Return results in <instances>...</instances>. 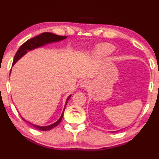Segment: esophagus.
Listing matches in <instances>:
<instances>
[{
  "label": "esophagus",
  "instance_id": "34e87169",
  "mask_svg": "<svg viewBox=\"0 0 159 159\" xmlns=\"http://www.w3.org/2000/svg\"><path fill=\"white\" fill-rule=\"evenodd\" d=\"M80 86H81V88H84V89H87V88H89V86H90V83L88 81H87V80H84V81L81 82Z\"/></svg>",
  "mask_w": 159,
  "mask_h": 159
}]
</instances>
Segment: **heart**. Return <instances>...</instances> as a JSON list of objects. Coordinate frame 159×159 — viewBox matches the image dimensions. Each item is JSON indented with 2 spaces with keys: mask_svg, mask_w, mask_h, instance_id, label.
Returning a JSON list of instances; mask_svg holds the SVG:
<instances>
[{
  "mask_svg": "<svg viewBox=\"0 0 159 159\" xmlns=\"http://www.w3.org/2000/svg\"><path fill=\"white\" fill-rule=\"evenodd\" d=\"M115 50V47L109 43H103L97 45L92 52V55L95 58H104L112 54Z\"/></svg>",
  "mask_w": 159,
  "mask_h": 159,
  "instance_id": "1",
  "label": "heart"
}]
</instances>
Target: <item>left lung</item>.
Here are the masks:
<instances>
[{
	"label": "left lung",
	"mask_w": 159,
	"mask_h": 159,
	"mask_svg": "<svg viewBox=\"0 0 159 159\" xmlns=\"http://www.w3.org/2000/svg\"><path fill=\"white\" fill-rule=\"evenodd\" d=\"M112 132H116V131H112Z\"/></svg>",
	"instance_id": "8db88e82"
}]
</instances>
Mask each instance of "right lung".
<instances>
[{
	"label": "right lung",
	"mask_w": 159,
	"mask_h": 159,
	"mask_svg": "<svg viewBox=\"0 0 159 159\" xmlns=\"http://www.w3.org/2000/svg\"><path fill=\"white\" fill-rule=\"evenodd\" d=\"M67 38L66 36H61V35H57L55 34L51 33V32H43V33H41V35L36 36V37H34L31 38V39H29L28 41H26L24 44H22L20 47V48L18 49V50L17 51L16 54L15 55L14 58V61H13L12 63V66L15 65V63L18 61L19 59H20L25 54L28 52V51H31L33 50V49H35L37 48H39V47H43V46L47 45V44H50V43H56V42H59L63 41V40L66 39ZM71 97V95H70L68 96V98H66V103H65L64 105V110H63L62 114H61V117L59 118V119L57 121H55V123L50 124V125L48 126H39L37 125V124H32L31 122L26 121V119H24V118L22 117V119L24 120V121L27 122L28 124H30V125H32V127H35V129H38V130H42V131H47V130H50V129H52L58 126L60 122L61 121L63 118V116H64V112L65 110V108H66V104H67L69 99Z\"/></svg>",
	"instance_id": "add662e5"
}]
</instances>
